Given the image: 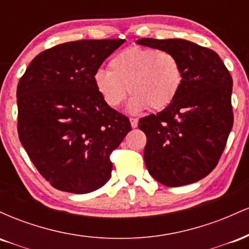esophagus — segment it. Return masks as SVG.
<instances>
[{
  "instance_id": "esophagus-1",
  "label": "esophagus",
  "mask_w": 249,
  "mask_h": 249,
  "mask_svg": "<svg viewBox=\"0 0 249 249\" xmlns=\"http://www.w3.org/2000/svg\"><path fill=\"white\" fill-rule=\"evenodd\" d=\"M130 123H131V126H132L133 128H136L137 126H138V119L134 118V117H131Z\"/></svg>"
}]
</instances>
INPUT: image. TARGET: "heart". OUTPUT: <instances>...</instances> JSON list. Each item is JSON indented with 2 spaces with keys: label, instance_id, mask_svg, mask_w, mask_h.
I'll return each mask as SVG.
<instances>
[{
  "label": "heart",
  "instance_id": "1",
  "mask_svg": "<svg viewBox=\"0 0 249 249\" xmlns=\"http://www.w3.org/2000/svg\"><path fill=\"white\" fill-rule=\"evenodd\" d=\"M108 68L96 70L92 81L105 104L113 108L121 107L130 92L131 112L147 107L161 110L176 99L182 84L180 61L166 50L127 48L110 59Z\"/></svg>",
  "mask_w": 249,
  "mask_h": 249
}]
</instances>
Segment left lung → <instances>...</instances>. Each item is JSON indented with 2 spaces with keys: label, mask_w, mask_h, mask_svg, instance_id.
Wrapping results in <instances>:
<instances>
[{
  "label": "left lung",
  "mask_w": 249,
  "mask_h": 249,
  "mask_svg": "<svg viewBox=\"0 0 249 249\" xmlns=\"http://www.w3.org/2000/svg\"><path fill=\"white\" fill-rule=\"evenodd\" d=\"M145 47L177 56L182 84L176 99L157 115L139 119L146 134L148 173L165 186L205 178L224 152L233 126V79L215 51L180 38H141Z\"/></svg>",
  "instance_id": "left-lung-1"
}]
</instances>
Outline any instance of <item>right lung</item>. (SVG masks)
<instances>
[{
  "instance_id": "add662e5",
  "label": "right lung",
  "mask_w": 249,
  "mask_h": 249,
  "mask_svg": "<svg viewBox=\"0 0 249 249\" xmlns=\"http://www.w3.org/2000/svg\"><path fill=\"white\" fill-rule=\"evenodd\" d=\"M125 39H81L38 53L17 85V131L51 186L84 194L110 179V154L131 131L104 103L92 76Z\"/></svg>"
}]
</instances>
